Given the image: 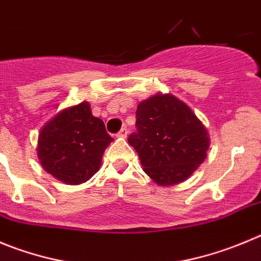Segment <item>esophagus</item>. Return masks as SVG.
Returning a JSON list of instances; mask_svg holds the SVG:
<instances>
[{"label":"esophagus","mask_w":261,"mask_h":261,"mask_svg":"<svg viewBox=\"0 0 261 261\" xmlns=\"http://www.w3.org/2000/svg\"><path fill=\"white\" fill-rule=\"evenodd\" d=\"M127 128L126 127H122L121 128V130L118 131V133H117V138H126V136H127Z\"/></svg>","instance_id":"34e87169"}]
</instances>
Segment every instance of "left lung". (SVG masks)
I'll return each mask as SVG.
<instances>
[{
	"label": "left lung",
	"mask_w": 261,
	"mask_h": 261,
	"mask_svg": "<svg viewBox=\"0 0 261 261\" xmlns=\"http://www.w3.org/2000/svg\"><path fill=\"white\" fill-rule=\"evenodd\" d=\"M136 131L127 142L144 171L160 186L188 179L207 155V131L188 106L172 95H155L136 109Z\"/></svg>",
	"instance_id": "1"
}]
</instances>
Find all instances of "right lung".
I'll use <instances>...</instances> for the list:
<instances>
[{
  "label": "right lung",
  "instance_id": "add662e5",
  "mask_svg": "<svg viewBox=\"0 0 261 261\" xmlns=\"http://www.w3.org/2000/svg\"><path fill=\"white\" fill-rule=\"evenodd\" d=\"M112 140L103 121L92 116L89 103L84 101L43 126L37 154L48 174L74 186L94 176Z\"/></svg>",
  "mask_w": 261,
  "mask_h": 261
}]
</instances>
